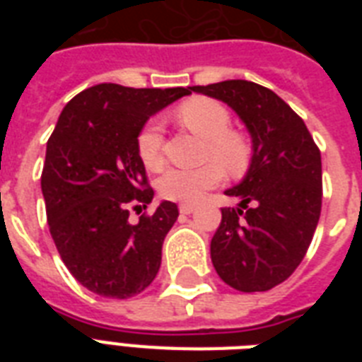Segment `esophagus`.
I'll return each mask as SVG.
<instances>
[{
	"instance_id": "esophagus-1",
	"label": "esophagus",
	"mask_w": 362,
	"mask_h": 362,
	"mask_svg": "<svg viewBox=\"0 0 362 362\" xmlns=\"http://www.w3.org/2000/svg\"><path fill=\"white\" fill-rule=\"evenodd\" d=\"M178 210H180L182 214H192L193 210H195V204H189V203H182L180 206H178Z\"/></svg>"
}]
</instances>
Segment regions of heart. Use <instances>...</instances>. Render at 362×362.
I'll return each mask as SVG.
<instances>
[{
	"label": "heart",
	"instance_id": "b5f03b06",
	"mask_svg": "<svg viewBox=\"0 0 362 362\" xmlns=\"http://www.w3.org/2000/svg\"><path fill=\"white\" fill-rule=\"evenodd\" d=\"M176 118L187 129L206 139L204 158L216 159L195 169L170 167L159 176L158 189L165 199L195 203L204 193L223 180V170L240 175L250 161V144L246 136L231 129V115L221 103L209 98H193L182 103ZM136 152L150 170L163 165V125L159 120H150L136 136Z\"/></svg>",
	"mask_w": 362,
	"mask_h": 362
}]
</instances>
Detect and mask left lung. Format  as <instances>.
Returning <instances> with one entry per match:
<instances>
[{"label": "left lung", "instance_id": "1", "mask_svg": "<svg viewBox=\"0 0 362 362\" xmlns=\"http://www.w3.org/2000/svg\"><path fill=\"white\" fill-rule=\"evenodd\" d=\"M189 90L229 105L253 142L244 180L226 192L240 203L221 209L210 242L212 264L237 291H269L295 272L320 221V148L303 118L261 84L223 81Z\"/></svg>", "mask_w": 362, "mask_h": 362}]
</instances>
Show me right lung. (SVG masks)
I'll return each mask as SVG.
<instances>
[{"instance_id": "right-lung-1", "label": "right lung", "mask_w": 362, "mask_h": 362, "mask_svg": "<svg viewBox=\"0 0 362 362\" xmlns=\"http://www.w3.org/2000/svg\"><path fill=\"white\" fill-rule=\"evenodd\" d=\"M189 93L98 84L65 105L48 139L41 175L48 229L71 274L101 297H135L158 274L178 206L163 201L129 221L131 209L153 199L136 136L150 116Z\"/></svg>"}]
</instances>
